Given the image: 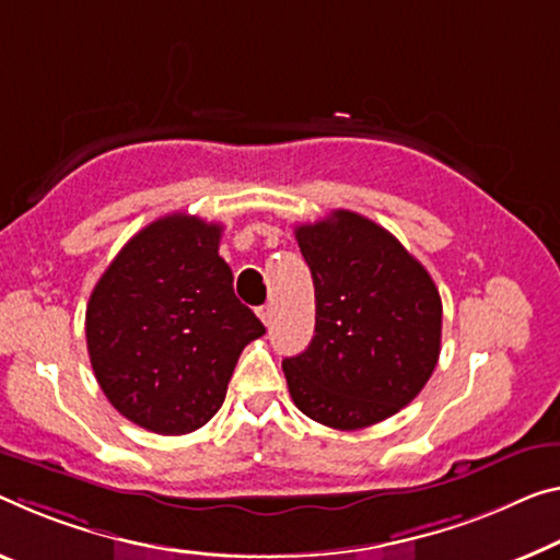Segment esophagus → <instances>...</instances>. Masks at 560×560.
I'll return each instance as SVG.
<instances>
[{"label": "esophagus", "mask_w": 560, "mask_h": 560, "mask_svg": "<svg viewBox=\"0 0 560 560\" xmlns=\"http://www.w3.org/2000/svg\"><path fill=\"white\" fill-rule=\"evenodd\" d=\"M257 315H260V320L270 328V323H272V307H270V305H262L260 310H257Z\"/></svg>", "instance_id": "1"}]
</instances>
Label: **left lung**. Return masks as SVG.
<instances>
[{
    "label": "left lung",
    "mask_w": 560,
    "mask_h": 560,
    "mask_svg": "<svg viewBox=\"0 0 560 560\" xmlns=\"http://www.w3.org/2000/svg\"><path fill=\"white\" fill-rule=\"evenodd\" d=\"M295 240L315 285V335L282 360L292 402L335 430L381 423L423 390L441 355L433 278L388 230L335 210Z\"/></svg>",
    "instance_id": "left-lung-1"
}]
</instances>
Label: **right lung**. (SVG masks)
I'll list each match as a JSON object with an SVG mask.
<instances>
[{
  "label": "right lung",
  "instance_id": "1",
  "mask_svg": "<svg viewBox=\"0 0 560 560\" xmlns=\"http://www.w3.org/2000/svg\"><path fill=\"white\" fill-rule=\"evenodd\" d=\"M222 225L167 214L137 232L94 285L84 332L102 393L127 420L185 435L220 410L265 325L232 290Z\"/></svg>",
  "mask_w": 560,
  "mask_h": 560
}]
</instances>
